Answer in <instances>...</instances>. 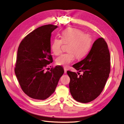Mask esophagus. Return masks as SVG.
Segmentation results:
<instances>
[{"label": "esophagus", "instance_id": "esophagus-1", "mask_svg": "<svg viewBox=\"0 0 124 124\" xmlns=\"http://www.w3.org/2000/svg\"><path fill=\"white\" fill-rule=\"evenodd\" d=\"M64 73L66 74L67 73V68H64Z\"/></svg>", "mask_w": 124, "mask_h": 124}]
</instances>
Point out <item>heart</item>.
Listing matches in <instances>:
<instances>
[{"mask_svg":"<svg viewBox=\"0 0 124 124\" xmlns=\"http://www.w3.org/2000/svg\"><path fill=\"white\" fill-rule=\"evenodd\" d=\"M61 39L55 38L51 44V50L55 55H59L61 52L63 42L69 43L67 50L68 52L60 55L56 59L57 65L68 66L75 60V55L77 59L84 57L89 52L92 45L91 36L84 34L83 31L75 28H68L61 33Z\"/></svg>","mask_w":124,"mask_h":124,"instance_id":"b5f03b06","label":"heart"}]
</instances>
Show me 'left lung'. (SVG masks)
<instances>
[{
    "instance_id": "left-lung-1",
    "label": "left lung",
    "mask_w": 124,
    "mask_h": 124,
    "mask_svg": "<svg viewBox=\"0 0 124 124\" xmlns=\"http://www.w3.org/2000/svg\"><path fill=\"white\" fill-rule=\"evenodd\" d=\"M80 75L67 71L70 77V92L78 102L87 103L95 99L102 92L110 72V55L103 38L97 39L86 57L72 65Z\"/></svg>"
}]
</instances>
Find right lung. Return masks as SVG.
Returning <instances> with one entry per match:
<instances>
[{
    "mask_svg": "<svg viewBox=\"0 0 124 124\" xmlns=\"http://www.w3.org/2000/svg\"><path fill=\"white\" fill-rule=\"evenodd\" d=\"M57 27L50 24L41 26L25 36L19 45L14 71L23 91L31 98H48L54 93L64 73L60 65L45 71L53 62L51 33Z\"/></svg>",
    "mask_w": 124,
    "mask_h": 124,
    "instance_id": "obj_1",
    "label": "right lung"
}]
</instances>
